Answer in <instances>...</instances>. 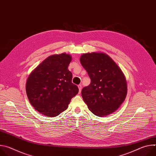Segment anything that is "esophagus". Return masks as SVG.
<instances>
[{"mask_svg":"<svg viewBox=\"0 0 156 156\" xmlns=\"http://www.w3.org/2000/svg\"><path fill=\"white\" fill-rule=\"evenodd\" d=\"M78 89H79V93H81V91L82 86H81V84H79V85L78 86Z\"/></svg>","mask_w":156,"mask_h":156,"instance_id":"esophagus-1","label":"esophagus"}]
</instances>
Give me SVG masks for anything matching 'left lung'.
Segmentation results:
<instances>
[{
    "mask_svg": "<svg viewBox=\"0 0 156 156\" xmlns=\"http://www.w3.org/2000/svg\"><path fill=\"white\" fill-rule=\"evenodd\" d=\"M80 62L91 79L81 96L91 112L104 117L114 112L125 99L126 81L119 66L103 52L83 54Z\"/></svg>",
    "mask_w": 156,
    "mask_h": 156,
    "instance_id": "8db88e82",
    "label": "left lung"
}]
</instances>
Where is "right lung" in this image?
Here are the masks:
<instances>
[{
	"label": "right lung",
	"mask_w": 156,
	"mask_h": 156,
	"mask_svg": "<svg viewBox=\"0 0 156 156\" xmlns=\"http://www.w3.org/2000/svg\"><path fill=\"white\" fill-rule=\"evenodd\" d=\"M70 55L62 53L48 57L29 75L26 91L31 104L40 114L50 117L67 108L78 87L72 82L68 66Z\"/></svg>",
	"instance_id": "right-lung-1"
}]
</instances>
